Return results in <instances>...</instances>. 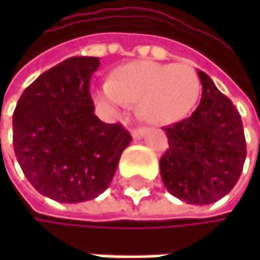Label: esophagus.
Instances as JSON below:
<instances>
[{
  "instance_id": "34e87169",
  "label": "esophagus",
  "mask_w": 260,
  "mask_h": 260,
  "mask_svg": "<svg viewBox=\"0 0 260 260\" xmlns=\"http://www.w3.org/2000/svg\"><path fill=\"white\" fill-rule=\"evenodd\" d=\"M131 132H132V137H134L135 140H138V138H141V137L144 135L146 128H135V129H132Z\"/></svg>"
}]
</instances>
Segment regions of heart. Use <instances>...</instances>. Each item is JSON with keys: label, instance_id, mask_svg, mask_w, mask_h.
Segmentation results:
<instances>
[{"label": "heart", "instance_id": "1", "mask_svg": "<svg viewBox=\"0 0 260 260\" xmlns=\"http://www.w3.org/2000/svg\"><path fill=\"white\" fill-rule=\"evenodd\" d=\"M200 79L188 64L132 61L114 71L94 91L96 101L110 111L140 101L141 116L158 125L178 122L189 114L200 96Z\"/></svg>", "mask_w": 260, "mask_h": 260}]
</instances>
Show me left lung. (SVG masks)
Segmentation results:
<instances>
[{"label":"left lung","mask_w":260,"mask_h":260,"mask_svg":"<svg viewBox=\"0 0 260 260\" xmlns=\"http://www.w3.org/2000/svg\"><path fill=\"white\" fill-rule=\"evenodd\" d=\"M202 99L197 110L166 126L169 149L159 159L170 194L189 205H209L232 191L247 156L242 120L232 101L199 71Z\"/></svg>","instance_id":"left-lung-1"}]
</instances>
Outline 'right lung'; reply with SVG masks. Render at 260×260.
Here are the masks:
<instances>
[{
	"mask_svg": "<svg viewBox=\"0 0 260 260\" xmlns=\"http://www.w3.org/2000/svg\"><path fill=\"white\" fill-rule=\"evenodd\" d=\"M98 57H71L24 90L13 113V147L29 183L43 196L79 203L113 181L131 134L94 114L90 78Z\"/></svg>",
	"mask_w": 260,
	"mask_h": 260,
	"instance_id": "right-lung-1",
	"label": "right lung"
}]
</instances>
